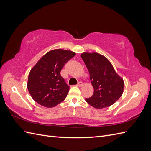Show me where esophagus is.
<instances>
[{"label":"esophagus","mask_w":151,"mask_h":151,"mask_svg":"<svg viewBox=\"0 0 151 151\" xmlns=\"http://www.w3.org/2000/svg\"><path fill=\"white\" fill-rule=\"evenodd\" d=\"M83 83H82V82L81 81H79V83H77V86H78V87H81L82 86H83Z\"/></svg>","instance_id":"1"}]
</instances>
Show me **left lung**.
<instances>
[{
    "label": "left lung",
    "instance_id": "left-lung-1",
    "mask_svg": "<svg viewBox=\"0 0 151 151\" xmlns=\"http://www.w3.org/2000/svg\"><path fill=\"white\" fill-rule=\"evenodd\" d=\"M81 58L89 72L94 88L92 96L86 102L95 108L110 106L123 94L124 82L108 59L98 53H83Z\"/></svg>",
    "mask_w": 151,
    "mask_h": 151
}]
</instances>
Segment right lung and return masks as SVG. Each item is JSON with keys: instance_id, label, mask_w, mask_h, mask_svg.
Returning <instances> with one entry per match:
<instances>
[{"instance_id": "obj_1", "label": "right lung", "mask_w": 151, "mask_h": 151, "mask_svg": "<svg viewBox=\"0 0 151 151\" xmlns=\"http://www.w3.org/2000/svg\"><path fill=\"white\" fill-rule=\"evenodd\" d=\"M75 55L76 53L70 50H51L32 68L27 87L36 103L45 107L52 108L65 99L69 86L61 76L60 71Z\"/></svg>"}]
</instances>
